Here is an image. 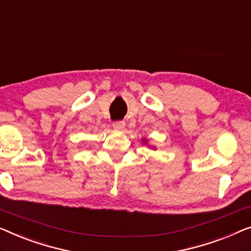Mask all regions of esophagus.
Returning a JSON list of instances; mask_svg holds the SVG:
<instances>
[{"label":"esophagus","mask_w":251,"mask_h":251,"mask_svg":"<svg viewBox=\"0 0 251 251\" xmlns=\"http://www.w3.org/2000/svg\"><path fill=\"white\" fill-rule=\"evenodd\" d=\"M126 123L125 121H115L113 122V128L117 129V130H122L123 128H125Z\"/></svg>","instance_id":"esophagus-1"}]
</instances>
